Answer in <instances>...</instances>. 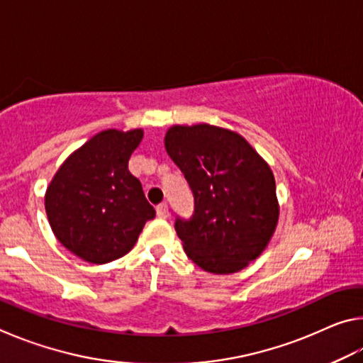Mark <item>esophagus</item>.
I'll use <instances>...</instances> for the list:
<instances>
[{
    "label": "esophagus",
    "mask_w": 363,
    "mask_h": 363,
    "mask_svg": "<svg viewBox=\"0 0 363 363\" xmlns=\"http://www.w3.org/2000/svg\"><path fill=\"white\" fill-rule=\"evenodd\" d=\"M157 216L160 219H167L169 216V210H168L167 203H162V205L157 206Z\"/></svg>",
    "instance_id": "1"
}]
</instances>
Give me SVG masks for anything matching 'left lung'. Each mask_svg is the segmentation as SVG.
<instances>
[{
  "mask_svg": "<svg viewBox=\"0 0 363 363\" xmlns=\"http://www.w3.org/2000/svg\"><path fill=\"white\" fill-rule=\"evenodd\" d=\"M164 149L194 194L192 218L176 219L186 255L206 272H238L259 256L279 223L272 169L240 134L208 123L174 125Z\"/></svg>",
  "mask_w": 363,
  "mask_h": 363,
  "instance_id": "8db88e82",
  "label": "left lung"
}]
</instances>
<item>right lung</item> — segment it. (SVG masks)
I'll list each match as a JSON object with an SVG mask.
<instances>
[{"label": "right lung", "mask_w": 363, "mask_h": 363, "mask_svg": "<svg viewBox=\"0 0 363 363\" xmlns=\"http://www.w3.org/2000/svg\"><path fill=\"white\" fill-rule=\"evenodd\" d=\"M140 128L106 130L67 157L49 182L45 208L57 240L83 261L107 264L130 253L155 210L128 169Z\"/></svg>", "instance_id": "1"}]
</instances>
